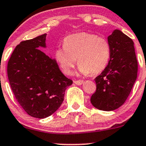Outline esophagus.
<instances>
[{"label":"esophagus","mask_w":146,"mask_h":146,"mask_svg":"<svg viewBox=\"0 0 146 146\" xmlns=\"http://www.w3.org/2000/svg\"><path fill=\"white\" fill-rule=\"evenodd\" d=\"M73 82H74L76 84H77V85H81V84H82L83 83H84V81L83 80H75Z\"/></svg>","instance_id":"34e87169"}]
</instances>
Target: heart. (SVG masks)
Returning a JSON list of instances; mask_svg holds the SVG:
<instances>
[{
    "instance_id": "b5f03b06",
    "label": "heart",
    "mask_w": 146,
    "mask_h": 146,
    "mask_svg": "<svg viewBox=\"0 0 146 146\" xmlns=\"http://www.w3.org/2000/svg\"><path fill=\"white\" fill-rule=\"evenodd\" d=\"M64 47L55 51V57L65 74H71L76 64L83 75H96L108 64L111 48L104 37L88 33L69 35L64 41Z\"/></svg>"
}]
</instances>
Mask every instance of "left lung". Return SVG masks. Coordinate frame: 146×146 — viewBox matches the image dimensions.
<instances>
[{"instance_id": "left-lung-1", "label": "left lung", "mask_w": 146, "mask_h": 146, "mask_svg": "<svg viewBox=\"0 0 146 146\" xmlns=\"http://www.w3.org/2000/svg\"><path fill=\"white\" fill-rule=\"evenodd\" d=\"M111 48L108 65L95 78L96 91L91 96L93 106L113 111L124 104L137 78L138 63L134 42L121 30H114L107 37Z\"/></svg>"}]
</instances>
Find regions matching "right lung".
Segmentation results:
<instances>
[{
    "label": "right lung",
    "instance_id": "obj_1",
    "mask_svg": "<svg viewBox=\"0 0 146 146\" xmlns=\"http://www.w3.org/2000/svg\"><path fill=\"white\" fill-rule=\"evenodd\" d=\"M46 34L21 41L7 64V76L14 96L30 116L45 118L61 106L73 81L60 70L55 59L41 50Z\"/></svg>",
    "mask_w": 146,
    "mask_h": 146
}]
</instances>
